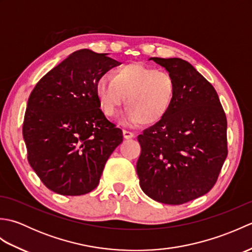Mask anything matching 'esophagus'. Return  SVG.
<instances>
[{"instance_id":"obj_1","label":"esophagus","mask_w":252,"mask_h":252,"mask_svg":"<svg viewBox=\"0 0 252 252\" xmlns=\"http://www.w3.org/2000/svg\"><path fill=\"white\" fill-rule=\"evenodd\" d=\"M123 137L126 138V140H130V138L134 137V133L127 130H123Z\"/></svg>"}]
</instances>
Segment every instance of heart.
Listing matches in <instances>:
<instances>
[{
	"label": "heart",
	"instance_id": "obj_1",
	"mask_svg": "<svg viewBox=\"0 0 252 252\" xmlns=\"http://www.w3.org/2000/svg\"><path fill=\"white\" fill-rule=\"evenodd\" d=\"M95 90L101 110L107 117L115 116L126 98L127 110L121 118L122 122L153 126L168 114L175 85L168 72L140 63H130L117 68L111 78H99Z\"/></svg>",
	"mask_w": 252,
	"mask_h": 252
}]
</instances>
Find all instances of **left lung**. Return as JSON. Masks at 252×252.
<instances>
[{"instance_id":"8db88e82","label":"left lung","mask_w":252,"mask_h":252,"mask_svg":"<svg viewBox=\"0 0 252 252\" xmlns=\"http://www.w3.org/2000/svg\"><path fill=\"white\" fill-rule=\"evenodd\" d=\"M167 69L175 93L168 114L137 136L140 186L152 199L182 205L207 194L227 157V121L212 84L181 58H151Z\"/></svg>"}]
</instances>
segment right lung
<instances>
[{"instance_id":"1","label":"right lung","mask_w":252,"mask_h":252,"mask_svg":"<svg viewBox=\"0 0 252 252\" xmlns=\"http://www.w3.org/2000/svg\"><path fill=\"white\" fill-rule=\"evenodd\" d=\"M119 65L79 50L47 72L29 96L23 125L27 158L47 189L79 196L97 187L106 161L123 141L105 117L96 82Z\"/></svg>"}]
</instances>
